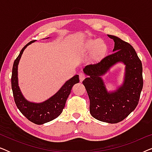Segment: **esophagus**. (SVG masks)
<instances>
[{
  "instance_id": "34e87169",
  "label": "esophagus",
  "mask_w": 152,
  "mask_h": 152,
  "mask_svg": "<svg viewBox=\"0 0 152 152\" xmlns=\"http://www.w3.org/2000/svg\"><path fill=\"white\" fill-rule=\"evenodd\" d=\"M79 77H80V82H82V81L85 79V77H86V75H85L84 73H82V72H81V73H80V75H79Z\"/></svg>"
}]
</instances>
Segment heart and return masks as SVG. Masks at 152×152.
I'll return each instance as SVG.
<instances>
[{
	"label": "heart",
	"instance_id": "heart-1",
	"mask_svg": "<svg viewBox=\"0 0 152 152\" xmlns=\"http://www.w3.org/2000/svg\"><path fill=\"white\" fill-rule=\"evenodd\" d=\"M85 48L88 51H91L95 48V53L97 56H99L103 55L107 50V45L104 43L101 42L98 39H91L87 42Z\"/></svg>",
	"mask_w": 152,
	"mask_h": 152
}]
</instances>
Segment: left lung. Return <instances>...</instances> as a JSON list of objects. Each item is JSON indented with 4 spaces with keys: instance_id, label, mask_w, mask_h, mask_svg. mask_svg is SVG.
Returning <instances> with one entry per match:
<instances>
[{
    "instance_id": "obj_1",
    "label": "left lung",
    "mask_w": 152,
    "mask_h": 152,
    "mask_svg": "<svg viewBox=\"0 0 152 152\" xmlns=\"http://www.w3.org/2000/svg\"><path fill=\"white\" fill-rule=\"evenodd\" d=\"M115 42L113 53L99 63L84 68L88 77L82 83L90 99V113L99 121L118 123L126 118L138 105L143 86L142 66L136 52L129 43L108 34ZM118 62L126 65L124 84L113 92H108L101 77Z\"/></svg>"
}]
</instances>
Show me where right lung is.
Masks as SVG:
<instances>
[{
    "instance_id": "right-lung-1",
    "label": "right lung",
    "mask_w": 152,
    "mask_h": 152,
    "mask_svg": "<svg viewBox=\"0 0 152 152\" xmlns=\"http://www.w3.org/2000/svg\"><path fill=\"white\" fill-rule=\"evenodd\" d=\"M33 42H34V41H30L23 48L14 62L11 79L12 89L14 102L20 113L33 123L43 124L55 119L62 113L72 86L80 82V80L78 75L72 77L69 80L66 81L57 93L43 102L34 103L26 99L18 86V65L24 50Z\"/></svg>"
}]
</instances>
